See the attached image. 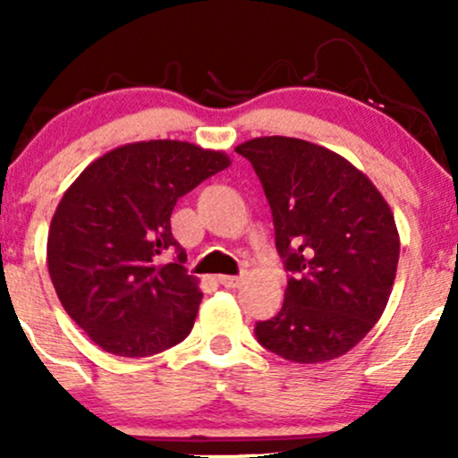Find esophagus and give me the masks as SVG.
Instances as JSON below:
<instances>
[{
  "instance_id": "34e87169",
  "label": "esophagus",
  "mask_w": 458,
  "mask_h": 458,
  "mask_svg": "<svg viewBox=\"0 0 458 458\" xmlns=\"http://www.w3.org/2000/svg\"><path fill=\"white\" fill-rule=\"evenodd\" d=\"M241 282H243V277H239V276H219V284L225 288L241 286Z\"/></svg>"
}]
</instances>
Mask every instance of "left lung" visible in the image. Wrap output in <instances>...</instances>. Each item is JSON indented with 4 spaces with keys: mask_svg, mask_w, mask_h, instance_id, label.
Wrapping results in <instances>:
<instances>
[{
    "mask_svg": "<svg viewBox=\"0 0 458 458\" xmlns=\"http://www.w3.org/2000/svg\"><path fill=\"white\" fill-rule=\"evenodd\" d=\"M254 167L288 271L282 310L256 340L297 364L344 355L375 327L398 265L387 202L357 167L306 140L256 138L236 146Z\"/></svg>",
    "mask_w": 458,
    "mask_h": 458,
    "instance_id": "left-lung-1",
    "label": "left lung"
}]
</instances>
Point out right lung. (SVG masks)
Here are the masks:
<instances>
[{
	"mask_svg": "<svg viewBox=\"0 0 458 458\" xmlns=\"http://www.w3.org/2000/svg\"><path fill=\"white\" fill-rule=\"evenodd\" d=\"M230 165L187 141L120 146L57 204L47 265L62 306L107 353L146 357L187 338L202 301L172 234L178 198ZM175 259L165 262V254Z\"/></svg>",
	"mask_w": 458,
	"mask_h": 458,
	"instance_id": "right-lung-1",
	"label": "right lung"
}]
</instances>
